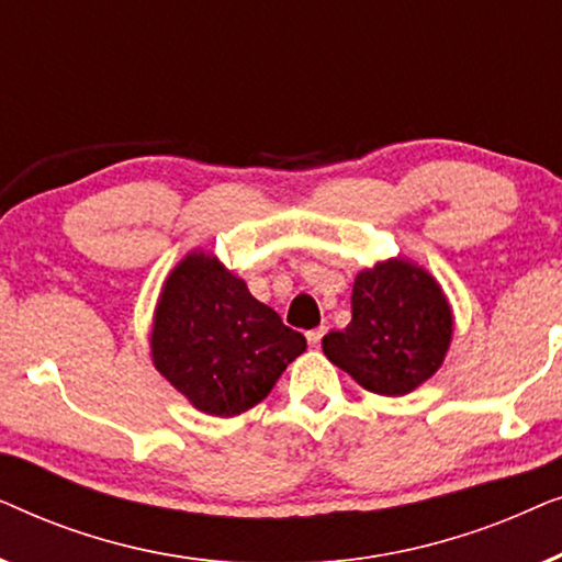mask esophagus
I'll return each mask as SVG.
<instances>
[{
	"mask_svg": "<svg viewBox=\"0 0 562 562\" xmlns=\"http://www.w3.org/2000/svg\"><path fill=\"white\" fill-rule=\"evenodd\" d=\"M325 333H327V327H317V329H310V333H306V340H310L312 348H319Z\"/></svg>",
	"mask_w": 562,
	"mask_h": 562,
	"instance_id": "34e87169",
	"label": "esophagus"
}]
</instances>
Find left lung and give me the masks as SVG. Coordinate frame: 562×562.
<instances>
[{"label": "left lung", "instance_id": "left-lung-1", "mask_svg": "<svg viewBox=\"0 0 562 562\" xmlns=\"http://www.w3.org/2000/svg\"><path fill=\"white\" fill-rule=\"evenodd\" d=\"M350 306V325L325 335L322 350L363 389L404 396L442 366L452 314L422 268L389 260L358 273Z\"/></svg>", "mask_w": 562, "mask_h": 562}]
</instances>
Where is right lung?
<instances>
[{"mask_svg": "<svg viewBox=\"0 0 562 562\" xmlns=\"http://www.w3.org/2000/svg\"><path fill=\"white\" fill-rule=\"evenodd\" d=\"M156 368L196 409L235 417L271 394L306 337L204 252L168 276L153 325Z\"/></svg>", "mask_w": 562, "mask_h": 562, "instance_id": "obj_1", "label": "right lung"}]
</instances>
